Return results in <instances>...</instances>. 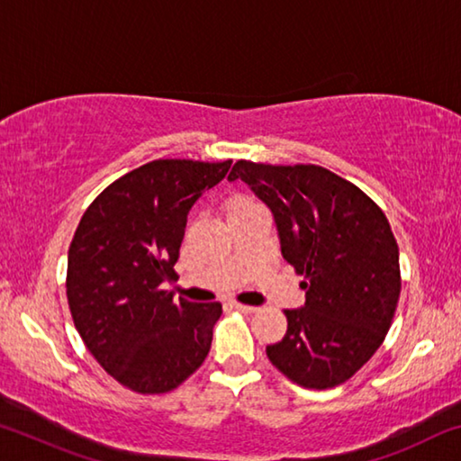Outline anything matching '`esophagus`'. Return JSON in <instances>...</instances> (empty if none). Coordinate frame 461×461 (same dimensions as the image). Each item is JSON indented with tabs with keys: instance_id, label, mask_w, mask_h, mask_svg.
<instances>
[{
	"instance_id": "esophagus-1",
	"label": "esophagus",
	"mask_w": 461,
	"mask_h": 461,
	"mask_svg": "<svg viewBox=\"0 0 461 461\" xmlns=\"http://www.w3.org/2000/svg\"><path fill=\"white\" fill-rule=\"evenodd\" d=\"M230 307L236 309V311H241V313H254V311H258L252 305H241V303H230Z\"/></svg>"
}]
</instances>
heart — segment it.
<instances>
[{
    "instance_id": "b5f03b06",
    "label": "heart",
    "mask_w": 461,
    "mask_h": 461,
    "mask_svg": "<svg viewBox=\"0 0 461 461\" xmlns=\"http://www.w3.org/2000/svg\"><path fill=\"white\" fill-rule=\"evenodd\" d=\"M238 203H240V201H238Z\"/></svg>"
}]
</instances>
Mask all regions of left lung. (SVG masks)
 Listing matches in <instances>:
<instances>
[{"mask_svg":"<svg viewBox=\"0 0 461 461\" xmlns=\"http://www.w3.org/2000/svg\"><path fill=\"white\" fill-rule=\"evenodd\" d=\"M241 178L275 217L280 252L305 280V305L286 309V335L268 360L305 388L352 378L382 346L401 294L399 246L368 194L315 165L238 160Z\"/></svg>","mask_w":461,"mask_h":461,"instance_id":"obj_1","label":"left lung"}]
</instances>
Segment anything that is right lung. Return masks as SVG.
Returning a JSON list of instances; mask_svg holds the SVG:
<instances>
[{
  "mask_svg": "<svg viewBox=\"0 0 461 461\" xmlns=\"http://www.w3.org/2000/svg\"><path fill=\"white\" fill-rule=\"evenodd\" d=\"M231 160H152L112 183L68 248L67 299L77 331L107 374L140 394L176 388L205 362L220 303L173 301L165 283L186 215Z\"/></svg>",
  "mask_w": 461,
  "mask_h": 461,
  "instance_id": "1",
  "label": "right lung"
}]
</instances>
